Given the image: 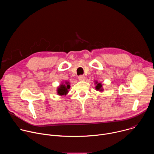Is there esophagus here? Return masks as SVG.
I'll return each mask as SVG.
<instances>
[{
    "instance_id": "34e87169",
    "label": "esophagus",
    "mask_w": 154,
    "mask_h": 154,
    "mask_svg": "<svg viewBox=\"0 0 154 154\" xmlns=\"http://www.w3.org/2000/svg\"><path fill=\"white\" fill-rule=\"evenodd\" d=\"M79 79L80 80H84L85 79V77L83 75H80L79 76Z\"/></svg>"
}]
</instances>
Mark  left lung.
Listing matches in <instances>:
<instances>
[{
	"label": "left lung",
	"mask_w": 154,
	"mask_h": 154,
	"mask_svg": "<svg viewBox=\"0 0 154 154\" xmlns=\"http://www.w3.org/2000/svg\"><path fill=\"white\" fill-rule=\"evenodd\" d=\"M101 87H102V85H101V83H97V85H96V90H100V91H101V90H102V89H101Z\"/></svg>",
	"instance_id": "8db88e82"
}]
</instances>
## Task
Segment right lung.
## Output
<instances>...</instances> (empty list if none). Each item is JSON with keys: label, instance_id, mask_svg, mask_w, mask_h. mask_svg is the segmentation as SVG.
I'll return each instance as SVG.
<instances>
[{"label": "right lung", "instance_id": "1", "mask_svg": "<svg viewBox=\"0 0 154 154\" xmlns=\"http://www.w3.org/2000/svg\"><path fill=\"white\" fill-rule=\"evenodd\" d=\"M66 85H61L58 88V94L59 95H65L68 93V90L70 88V85L66 82Z\"/></svg>", "mask_w": 154, "mask_h": 154}]
</instances>
